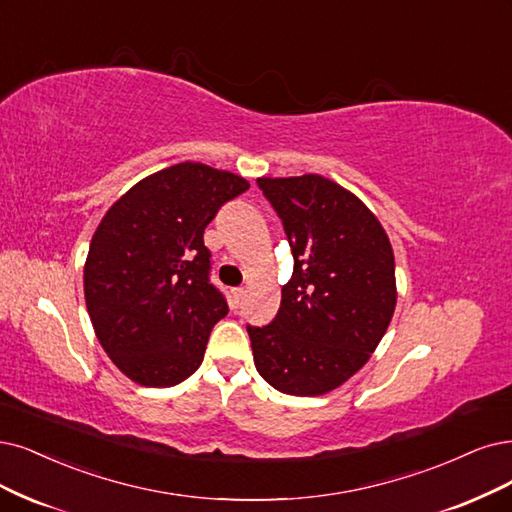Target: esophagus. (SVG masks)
<instances>
[{
  "mask_svg": "<svg viewBox=\"0 0 512 512\" xmlns=\"http://www.w3.org/2000/svg\"><path fill=\"white\" fill-rule=\"evenodd\" d=\"M232 299H234V306L238 308V304H240V301L244 299V289H242V287L232 289Z\"/></svg>",
  "mask_w": 512,
  "mask_h": 512,
  "instance_id": "esophagus-1",
  "label": "esophagus"
}]
</instances>
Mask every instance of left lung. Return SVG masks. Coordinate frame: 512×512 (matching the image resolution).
<instances>
[{
    "instance_id": "obj_1",
    "label": "left lung",
    "mask_w": 512,
    "mask_h": 512,
    "mask_svg": "<svg viewBox=\"0 0 512 512\" xmlns=\"http://www.w3.org/2000/svg\"><path fill=\"white\" fill-rule=\"evenodd\" d=\"M257 185L295 263L272 323L246 325L255 367L285 394H325L369 361L390 325L392 246L369 208L331 179L261 177Z\"/></svg>"
}]
</instances>
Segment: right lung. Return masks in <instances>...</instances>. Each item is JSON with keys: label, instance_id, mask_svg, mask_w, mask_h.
<instances>
[{"label": "right lung", "instance_id": "1", "mask_svg": "<svg viewBox=\"0 0 512 512\" xmlns=\"http://www.w3.org/2000/svg\"><path fill=\"white\" fill-rule=\"evenodd\" d=\"M246 189L227 170L179 162L128 189L94 232L86 308L103 350L132 382L168 388L200 367L211 329L227 314L204 230Z\"/></svg>", "mask_w": 512, "mask_h": 512}]
</instances>
